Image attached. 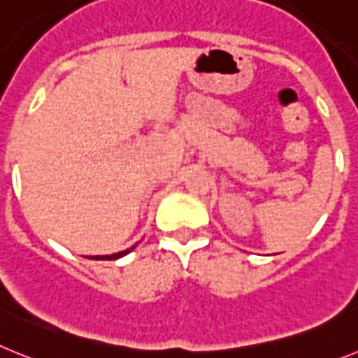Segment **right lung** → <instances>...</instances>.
<instances>
[{"label": "right lung", "mask_w": 358, "mask_h": 358, "mask_svg": "<svg viewBox=\"0 0 358 358\" xmlns=\"http://www.w3.org/2000/svg\"><path fill=\"white\" fill-rule=\"evenodd\" d=\"M138 245V243H136ZM136 245H133V247L126 248V250H122V252H117V254H110V256H90L88 259H97V261H111V259H119V257L126 256V254H129L133 250V248L136 247Z\"/></svg>", "instance_id": "obj_1"}]
</instances>
